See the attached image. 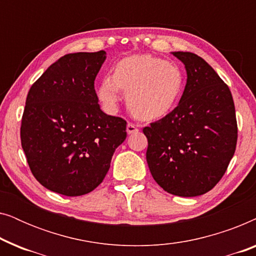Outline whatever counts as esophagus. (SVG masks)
Returning <instances> with one entry per match:
<instances>
[{"label":"esophagus","mask_w":256,"mask_h":256,"mask_svg":"<svg viewBox=\"0 0 256 256\" xmlns=\"http://www.w3.org/2000/svg\"><path fill=\"white\" fill-rule=\"evenodd\" d=\"M138 132V126H135L134 124H132V122H129L127 124V132L128 134H134V132Z\"/></svg>","instance_id":"1"}]
</instances>
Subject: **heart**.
Wrapping results in <instances>:
<instances>
[{
	"label": "heart",
	"instance_id": "1",
	"mask_svg": "<svg viewBox=\"0 0 256 256\" xmlns=\"http://www.w3.org/2000/svg\"><path fill=\"white\" fill-rule=\"evenodd\" d=\"M184 76L177 65L150 54H132L120 60L114 73L104 76L98 96L107 110H116L122 90L127 104L143 120L166 116L183 92Z\"/></svg>",
	"mask_w": 256,
	"mask_h": 256
}]
</instances>
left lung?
I'll use <instances>...</instances> for the list:
<instances>
[{"mask_svg":"<svg viewBox=\"0 0 256 256\" xmlns=\"http://www.w3.org/2000/svg\"><path fill=\"white\" fill-rule=\"evenodd\" d=\"M186 70L174 110L150 127L146 163L156 183L180 197L204 194L222 180L236 152V108L228 86L191 52H171Z\"/></svg>","mask_w":256,"mask_h":256,"instance_id":"obj_1","label":"left lung"}]
</instances>
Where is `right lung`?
Listing matches in <instances>:
<instances>
[{
	"instance_id": "add662e5",
	"label": "right lung",
	"mask_w": 256,
	"mask_h": 256,
	"mask_svg": "<svg viewBox=\"0 0 256 256\" xmlns=\"http://www.w3.org/2000/svg\"><path fill=\"white\" fill-rule=\"evenodd\" d=\"M104 60V51L65 54L28 93L22 148L34 178L50 191L68 197L93 191L127 138V122L98 104L94 80Z\"/></svg>"
}]
</instances>
